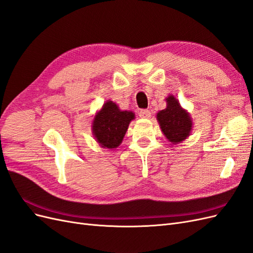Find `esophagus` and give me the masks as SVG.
<instances>
[{
	"instance_id": "esophagus-1",
	"label": "esophagus",
	"mask_w": 253,
	"mask_h": 253,
	"mask_svg": "<svg viewBox=\"0 0 253 253\" xmlns=\"http://www.w3.org/2000/svg\"><path fill=\"white\" fill-rule=\"evenodd\" d=\"M139 117L148 119L151 117V112L149 110H140L139 111Z\"/></svg>"
}]
</instances>
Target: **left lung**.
<instances>
[{
  "label": "left lung",
  "instance_id": "8db88e82",
  "mask_svg": "<svg viewBox=\"0 0 253 253\" xmlns=\"http://www.w3.org/2000/svg\"><path fill=\"white\" fill-rule=\"evenodd\" d=\"M166 101L167 108L159 111L156 118L167 139L173 144H177L189 137L192 129V119L173 95L168 97Z\"/></svg>",
  "mask_w": 253,
  "mask_h": 253
}]
</instances>
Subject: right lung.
<instances>
[{
    "mask_svg": "<svg viewBox=\"0 0 253 253\" xmlns=\"http://www.w3.org/2000/svg\"><path fill=\"white\" fill-rule=\"evenodd\" d=\"M135 118L131 111H121L116 103L109 100L96 113L93 121V135L102 148L115 149L124 140L129 122Z\"/></svg>",
    "mask_w": 253,
    "mask_h": 253,
    "instance_id": "add662e5",
    "label": "right lung"
}]
</instances>
